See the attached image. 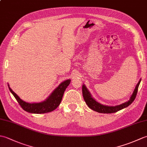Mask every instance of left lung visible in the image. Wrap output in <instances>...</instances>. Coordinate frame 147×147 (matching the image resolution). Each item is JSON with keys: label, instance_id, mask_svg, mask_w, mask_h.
I'll return each mask as SVG.
<instances>
[{"label": "left lung", "instance_id": "obj_1", "mask_svg": "<svg viewBox=\"0 0 147 147\" xmlns=\"http://www.w3.org/2000/svg\"><path fill=\"white\" fill-rule=\"evenodd\" d=\"M140 82H141V79L140 80L138 83H137V85H136L135 88L134 90L132 95H131L129 100L120 105H115V106H109V105H103L100 104V103L98 102L97 101L95 100V99H94L92 97L91 93H90L89 90L87 89V88L85 85H83V86H82V92H83V98L85 100L87 105H88L90 109H92L93 111L99 112V113H104V114L114 113V112H116L122 110V109L128 107V106L134 101V100H135L136 98Z\"/></svg>", "mask_w": 147, "mask_h": 147}]
</instances>
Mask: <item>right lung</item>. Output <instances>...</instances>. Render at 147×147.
Segmentation results:
<instances>
[{
	"instance_id": "1",
	"label": "right lung",
	"mask_w": 147,
	"mask_h": 147,
	"mask_svg": "<svg viewBox=\"0 0 147 147\" xmlns=\"http://www.w3.org/2000/svg\"><path fill=\"white\" fill-rule=\"evenodd\" d=\"M71 80H67L62 82L57 88H56L48 98L44 101L38 103H28L21 100L19 96L14 93L8 85L9 89L12 94L14 95L18 102L20 104L22 109L24 111L32 114H44L54 111L59 104H61L64 91L67 86L69 85Z\"/></svg>"
}]
</instances>
